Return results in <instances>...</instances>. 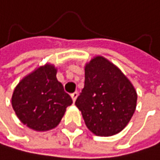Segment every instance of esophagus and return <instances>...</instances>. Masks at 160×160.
<instances>
[{
	"label": "esophagus",
	"instance_id": "obj_1",
	"mask_svg": "<svg viewBox=\"0 0 160 160\" xmlns=\"http://www.w3.org/2000/svg\"><path fill=\"white\" fill-rule=\"evenodd\" d=\"M78 92H74V93H72L71 94V97H72V99H73V102H75L76 101V99H77V97H78Z\"/></svg>",
	"mask_w": 160,
	"mask_h": 160
}]
</instances>
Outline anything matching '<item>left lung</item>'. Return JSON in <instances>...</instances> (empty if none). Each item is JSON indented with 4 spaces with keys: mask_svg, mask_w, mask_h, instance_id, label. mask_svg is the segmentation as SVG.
Returning a JSON list of instances; mask_svg holds the SVG:
<instances>
[{
    "mask_svg": "<svg viewBox=\"0 0 160 160\" xmlns=\"http://www.w3.org/2000/svg\"><path fill=\"white\" fill-rule=\"evenodd\" d=\"M84 70V87L76 106L87 128L97 136L120 132L135 112V88L118 67L102 56L93 58Z\"/></svg>",
    "mask_w": 160,
    "mask_h": 160,
    "instance_id": "obj_1",
    "label": "left lung"
}]
</instances>
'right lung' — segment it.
Returning a JSON list of instances; mask_svg holds the SVG:
<instances>
[{
    "instance_id": "add662e5",
    "label": "right lung",
    "mask_w": 160,
    "mask_h": 160,
    "mask_svg": "<svg viewBox=\"0 0 160 160\" xmlns=\"http://www.w3.org/2000/svg\"><path fill=\"white\" fill-rule=\"evenodd\" d=\"M72 103L57 81L56 69L48 64L25 77L11 98L12 108L21 122L36 131L56 127Z\"/></svg>"
}]
</instances>
